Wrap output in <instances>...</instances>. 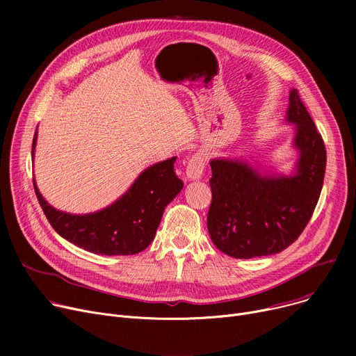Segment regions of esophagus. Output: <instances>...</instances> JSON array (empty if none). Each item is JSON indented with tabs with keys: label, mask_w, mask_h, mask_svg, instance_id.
Wrapping results in <instances>:
<instances>
[{
	"label": "esophagus",
	"mask_w": 356,
	"mask_h": 356,
	"mask_svg": "<svg viewBox=\"0 0 356 356\" xmlns=\"http://www.w3.org/2000/svg\"><path fill=\"white\" fill-rule=\"evenodd\" d=\"M204 168V157L200 153H196L186 165V177L189 180H199L203 175Z\"/></svg>",
	"instance_id": "34e87169"
}]
</instances>
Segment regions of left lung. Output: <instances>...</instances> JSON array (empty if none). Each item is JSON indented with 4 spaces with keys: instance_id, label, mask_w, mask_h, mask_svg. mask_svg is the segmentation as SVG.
Masks as SVG:
<instances>
[{
    "instance_id": "left-lung-1",
    "label": "left lung",
    "mask_w": 356,
    "mask_h": 356,
    "mask_svg": "<svg viewBox=\"0 0 356 356\" xmlns=\"http://www.w3.org/2000/svg\"><path fill=\"white\" fill-rule=\"evenodd\" d=\"M289 101L286 121L294 125L298 153L290 176L261 173L247 160H211L208 231L216 248L229 257L282 252L303 232L319 200L326 148L296 89Z\"/></svg>"
}]
</instances>
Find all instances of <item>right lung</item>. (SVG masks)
Listing matches in <instances>:
<instances>
[{"mask_svg":"<svg viewBox=\"0 0 356 356\" xmlns=\"http://www.w3.org/2000/svg\"><path fill=\"white\" fill-rule=\"evenodd\" d=\"M37 141L34 133L31 157ZM176 157L156 163L131 184V188L109 207L86 215L54 209L37 189L40 207L53 229L62 238L93 254L133 255L144 251L156 236L165 207L183 189L175 173Z\"/></svg>","mask_w":356,"mask_h":356,"instance_id":"obj_1","label":"right lung"}]
</instances>
